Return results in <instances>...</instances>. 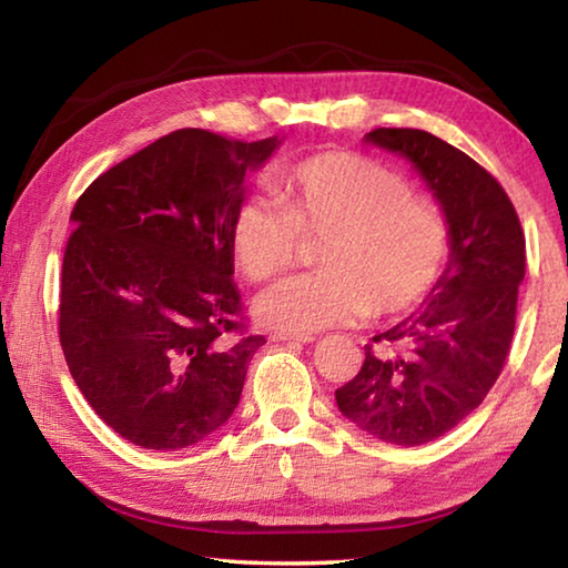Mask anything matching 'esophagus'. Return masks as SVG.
I'll use <instances>...</instances> for the list:
<instances>
[{
    "instance_id": "1",
    "label": "esophagus",
    "mask_w": 568,
    "mask_h": 568,
    "mask_svg": "<svg viewBox=\"0 0 568 568\" xmlns=\"http://www.w3.org/2000/svg\"><path fill=\"white\" fill-rule=\"evenodd\" d=\"M273 341H283V343H313V335H293V333H273Z\"/></svg>"
}]
</instances>
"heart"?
<instances>
[{
	"label": "heart",
	"instance_id": "1",
	"mask_svg": "<svg viewBox=\"0 0 568 568\" xmlns=\"http://www.w3.org/2000/svg\"><path fill=\"white\" fill-rule=\"evenodd\" d=\"M283 205L245 200L230 250L250 281L295 263L305 240H323L321 273L293 275L257 297L267 328L311 335L365 315H403L446 273L450 225L434 197L413 192L400 170L355 152L305 158L281 180Z\"/></svg>",
	"mask_w": 568,
	"mask_h": 568
}]
</instances>
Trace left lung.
<instances>
[{
    "label": "left lung",
    "instance_id": "8db88e82",
    "mask_svg": "<svg viewBox=\"0 0 568 568\" xmlns=\"http://www.w3.org/2000/svg\"><path fill=\"white\" fill-rule=\"evenodd\" d=\"M365 142L413 162L448 217L450 257L418 311L373 335L358 376L335 400L371 436L420 446L456 428L501 376L526 237L506 190L466 152L408 128H378Z\"/></svg>",
    "mask_w": 568,
    "mask_h": 568
}]
</instances>
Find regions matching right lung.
Masks as SVG:
<instances>
[{"label": "right lung", "instance_id": "right-lung-1", "mask_svg": "<svg viewBox=\"0 0 568 568\" xmlns=\"http://www.w3.org/2000/svg\"><path fill=\"white\" fill-rule=\"evenodd\" d=\"M277 145L175 130L77 200L60 343L82 396L134 446L185 448L233 416L265 338L245 328L230 225L245 172Z\"/></svg>", "mask_w": 568, "mask_h": 568}]
</instances>
